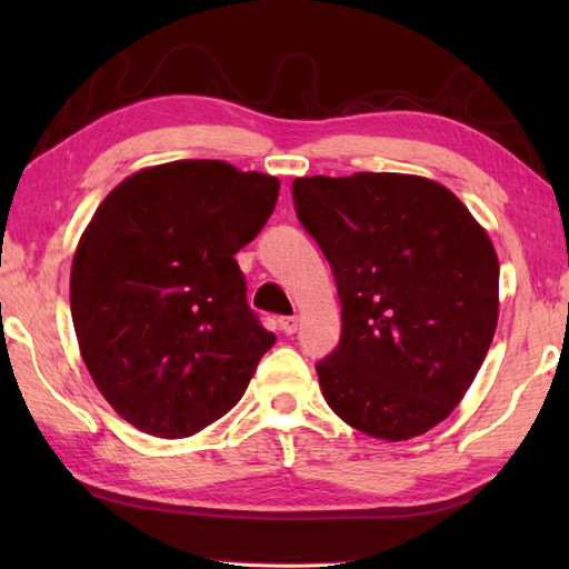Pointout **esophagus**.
Masks as SVG:
<instances>
[{
	"mask_svg": "<svg viewBox=\"0 0 569 569\" xmlns=\"http://www.w3.org/2000/svg\"><path fill=\"white\" fill-rule=\"evenodd\" d=\"M298 326H301V321H298L296 316H288V319H281V331L286 336H293L298 331Z\"/></svg>",
	"mask_w": 569,
	"mask_h": 569,
	"instance_id": "34e87169",
	"label": "esophagus"
}]
</instances>
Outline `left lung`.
<instances>
[{"label": "left lung", "instance_id": "8db88e82", "mask_svg": "<svg viewBox=\"0 0 569 569\" xmlns=\"http://www.w3.org/2000/svg\"><path fill=\"white\" fill-rule=\"evenodd\" d=\"M296 213L329 261L341 343L319 383L363 435H427L465 399L499 319L497 250L437 180L353 172L293 180Z\"/></svg>", "mask_w": 569, "mask_h": 569}]
</instances>
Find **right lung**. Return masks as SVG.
Wrapping results in <instances>:
<instances>
[{"label": "right lung", "instance_id": "right-lung-1", "mask_svg": "<svg viewBox=\"0 0 569 569\" xmlns=\"http://www.w3.org/2000/svg\"><path fill=\"white\" fill-rule=\"evenodd\" d=\"M278 190L223 160H176L132 172L94 210L72 258V323L94 387L134 429L198 435L276 343L250 313L236 253Z\"/></svg>", "mask_w": 569, "mask_h": 569}]
</instances>
